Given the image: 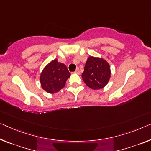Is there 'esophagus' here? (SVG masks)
I'll use <instances>...</instances> for the list:
<instances>
[{"label": "esophagus", "instance_id": "esophagus-1", "mask_svg": "<svg viewBox=\"0 0 151 151\" xmlns=\"http://www.w3.org/2000/svg\"><path fill=\"white\" fill-rule=\"evenodd\" d=\"M75 73H80V69H79L78 68L76 69L75 71Z\"/></svg>", "mask_w": 151, "mask_h": 151}]
</instances>
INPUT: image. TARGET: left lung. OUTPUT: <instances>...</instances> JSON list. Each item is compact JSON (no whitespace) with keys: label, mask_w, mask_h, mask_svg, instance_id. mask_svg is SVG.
Here are the masks:
<instances>
[{"label":"left lung","mask_w":151,"mask_h":151,"mask_svg":"<svg viewBox=\"0 0 151 151\" xmlns=\"http://www.w3.org/2000/svg\"><path fill=\"white\" fill-rule=\"evenodd\" d=\"M111 74L110 65L105 59L90 56L85 64L82 78L90 88L99 90L107 84Z\"/></svg>","instance_id":"left-lung-1"}]
</instances>
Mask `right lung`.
<instances>
[{"label": "right lung", "mask_w": 151, "mask_h": 151, "mask_svg": "<svg viewBox=\"0 0 151 151\" xmlns=\"http://www.w3.org/2000/svg\"><path fill=\"white\" fill-rule=\"evenodd\" d=\"M70 76L65 65L55 59L46 65L42 71L40 76L42 88L48 93H56L63 88Z\"/></svg>", "instance_id": "1"}]
</instances>
